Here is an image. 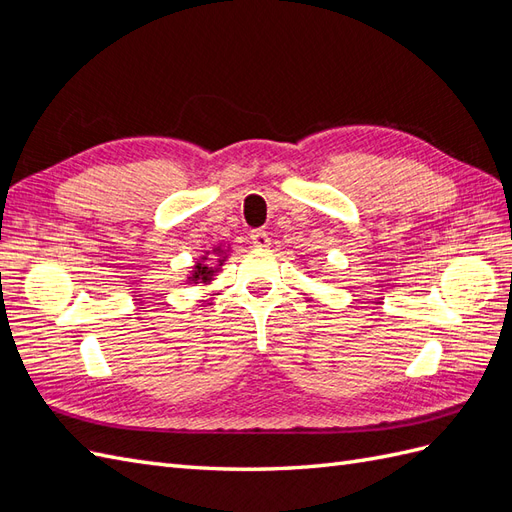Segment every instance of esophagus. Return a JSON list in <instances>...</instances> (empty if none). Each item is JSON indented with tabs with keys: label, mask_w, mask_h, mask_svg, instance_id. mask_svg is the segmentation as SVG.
I'll use <instances>...</instances> for the list:
<instances>
[{
	"label": "esophagus",
	"mask_w": 512,
	"mask_h": 512,
	"mask_svg": "<svg viewBox=\"0 0 512 512\" xmlns=\"http://www.w3.org/2000/svg\"><path fill=\"white\" fill-rule=\"evenodd\" d=\"M250 239H252L254 247H269L271 245V239L265 230H252Z\"/></svg>",
	"instance_id": "esophagus-1"
}]
</instances>
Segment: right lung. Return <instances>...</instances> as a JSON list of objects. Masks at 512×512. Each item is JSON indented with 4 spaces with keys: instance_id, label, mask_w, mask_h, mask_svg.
<instances>
[{
    "instance_id": "add662e5",
    "label": "right lung",
    "mask_w": 512,
    "mask_h": 512,
    "mask_svg": "<svg viewBox=\"0 0 512 512\" xmlns=\"http://www.w3.org/2000/svg\"><path fill=\"white\" fill-rule=\"evenodd\" d=\"M213 254H215V256H222V258L226 256V254L220 250V247H215ZM222 258L218 260V265H222V262H224ZM203 260H207V258H203ZM215 269H218V267H207V265H203V262H196V267H194L192 275L188 277V282H192V284H198V282H209L211 277H213V273H215Z\"/></svg>"
}]
</instances>
